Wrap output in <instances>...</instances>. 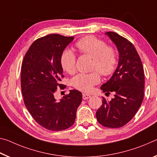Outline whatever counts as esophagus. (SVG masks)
<instances>
[{
  "mask_svg": "<svg viewBox=\"0 0 157 157\" xmlns=\"http://www.w3.org/2000/svg\"><path fill=\"white\" fill-rule=\"evenodd\" d=\"M90 97H91V96L90 95V94H83V99L84 100L90 98Z\"/></svg>",
  "mask_w": 157,
  "mask_h": 157,
  "instance_id": "obj_1",
  "label": "esophagus"
}]
</instances>
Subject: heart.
I'll return each mask as SVG.
<instances>
[{"mask_svg": "<svg viewBox=\"0 0 157 157\" xmlns=\"http://www.w3.org/2000/svg\"><path fill=\"white\" fill-rule=\"evenodd\" d=\"M76 47L81 53L94 59L92 71L90 74H79L74 77L71 83L78 90L89 92L94 86L100 82V73L103 76H109L116 69L118 64L117 54L114 48L93 35H88L78 40ZM60 63L62 67L69 74L76 71V57L72 51L66 49L62 53Z\"/></svg>", "mask_w": 157, "mask_h": 157, "instance_id": "heart-1", "label": "heart"}]
</instances>
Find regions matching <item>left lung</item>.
I'll use <instances>...</instances> for the list:
<instances>
[{"label":"left lung","instance_id":"left-lung-1","mask_svg":"<svg viewBox=\"0 0 157 157\" xmlns=\"http://www.w3.org/2000/svg\"><path fill=\"white\" fill-rule=\"evenodd\" d=\"M119 51V63L113 75L101 89L115 97L110 101L102 97L96 113L97 121L104 127L119 128L127 124L139 109L144 97L145 75L140 58L133 44L114 32H107Z\"/></svg>","mask_w":157,"mask_h":157}]
</instances>
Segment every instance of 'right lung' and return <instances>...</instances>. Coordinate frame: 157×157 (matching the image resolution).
<instances>
[{
  "instance_id": "obj_1",
  "label": "right lung",
  "mask_w": 157,
  "mask_h": 157,
  "mask_svg": "<svg viewBox=\"0 0 157 157\" xmlns=\"http://www.w3.org/2000/svg\"><path fill=\"white\" fill-rule=\"evenodd\" d=\"M73 37L50 34L33 42L21 65V86L24 101L36 122L48 130L58 132L74 124L82 93L71 90L60 101L55 99L57 88L64 89L60 58Z\"/></svg>"
}]
</instances>
